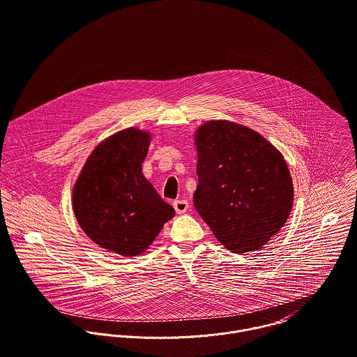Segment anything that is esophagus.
I'll list each match as a JSON object with an SVG mask.
<instances>
[{
  "label": "esophagus",
  "instance_id": "34e87169",
  "mask_svg": "<svg viewBox=\"0 0 357 357\" xmlns=\"http://www.w3.org/2000/svg\"><path fill=\"white\" fill-rule=\"evenodd\" d=\"M173 208L176 209L177 213H184V212H187V209H188V201H185V199H177V201L173 202Z\"/></svg>",
  "mask_w": 357,
  "mask_h": 357
}]
</instances>
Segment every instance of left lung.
I'll return each mask as SVG.
<instances>
[{"instance_id":"left-lung-1","label":"left lung","mask_w":357,"mask_h":357,"mask_svg":"<svg viewBox=\"0 0 357 357\" xmlns=\"http://www.w3.org/2000/svg\"><path fill=\"white\" fill-rule=\"evenodd\" d=\"M194 206L236 253L260 249L287 222L294 185L282 155L256 131L227 120L197 131Z\"/></svg>"}]
</instances>
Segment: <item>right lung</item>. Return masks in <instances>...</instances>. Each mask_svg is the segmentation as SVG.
Here are the masks:
<instances>
[{
	"label": "right lung",
	"mask_w": 357,
	"mask_h": 357,
	"mask_svg": "<svg viewBox=\"0 0 357 357\" xmlns=\"http://www.w3.org/2000/svg\"><path fill=\"white\" fill-rule=\"evenodd\" d=\"M149 135L126 128L101 142L87 159L73 188V211L83 231L123 256L142 253L174 216L141 165Z\"/></svg>",
	"instance_id": "add662e5"
}]
</instances>
